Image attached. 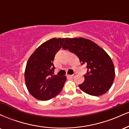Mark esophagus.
Returning <instances> with one entry per match:
<instances>
[{"label": "esophagus", "instance_id": "obj_1", "mask_svg": "<svg viewBox=\"0 0 129 129\" xmlns=\"http://www.w3.org/2000/svg\"><path fill=\"white\" fill-rule=\"evenodd\" d=\"M76 73H74L73 75H67V77H69V78H74V77H75V76H76Z\"/></svg>", "mask_w": 129, "mask_h": 129}]
</instances>
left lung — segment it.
<instances>
[{
    "label": "left lung",
    "mask_w": 129,
    "mask_h": 129,
    "mask_svg": "<svg viewBox=\"0 0 129 129\" xmlns=\"http://www.w3.org/2000/svg\"><path fill=\"white\" fill-rule=\"evenodd\" d=\"M76 54L85 65V80L79 87L84 92L100 96L110 88L115 79V67L110 57L95 43L85 38H66L62 47Z\"/></svg>",
    "instance_id": "obj_1"
}]
</instances>
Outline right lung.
<instances>
[{
	"label": "right lung",
	"mask_w": 129,
	"mask_h": 129,
	"mask_svg": "<svg viewBox=\"0 0 129 129\" xmlns=\"http://www.w3.org/2000/svg\"><path fill=\"white\" fill-rule=\"evenodd\" d=\"M64 38H53L43 43L29 57L25 72L28 90L37 100L47 101L60 92L66 76L54 75L53 60L60 49Z\"/></svg>",
	"instance_id": "obj_1"
}]
</instances>
